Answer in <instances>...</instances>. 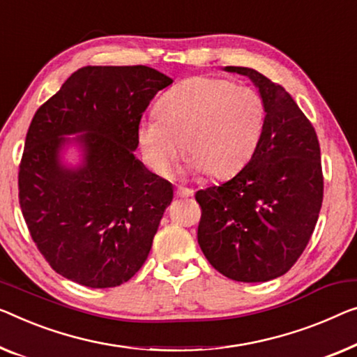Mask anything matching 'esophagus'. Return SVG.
<instances>
[{"label":"esophagus","mask_w":357,"mask_h":357,"mask_svg":"<svg viewBox=\"0 0 357 357\" xmlns=\"http://www.w3.org/2000/svg\"><path fill=\"white\" fill-rule=\"evenodd\" d=\"M194 194L192 189H188V188H176L174 189V195L179 197V199H185V197H190Z\"/></svg>","instance_id":"34e87169"}]
</instances>
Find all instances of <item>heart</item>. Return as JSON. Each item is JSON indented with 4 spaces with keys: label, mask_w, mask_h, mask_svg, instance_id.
Masks as SVG:
<instances>
[{
    "label": "heart",
    "mask_w": 357,
    "mask_h": 357,
    "mask_svg": "<svg viewBox=\"0 0 357 357\" xmlns=\"http://www.w3.org/2000/svg\"><path fill=\"white\" fill-rule=\"evenodd\" d=\"M266 126V104L257 89L227 78L192 77L165 93L157 115L137 128L146 163L167 174L183 153L194 172L222 179L245 167Z\"/></svg>",
    "instance_id": "heart-1"
}]
</instances>
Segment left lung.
<instances>
[{
  "label": "left lung",
  "mask_w": 357,
  "mask_h": 357,
  "mask_svg": "<svg viewBox=\"0 0 357 357\" xmlns=\"http://www.w3.org/2000/svg\"><path fill=\"white\" fill-rule=\"evenodd\" d=\"M257 84L266 126L257 152L225 184L197 190V238L218 273L266 282L294 266L314 232L324 176L314 126L280 84L253 68L226 67Z\"/></svg>",
  "instance_id": "8db88e82"
}]
</instances>
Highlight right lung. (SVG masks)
I'll return each mask as SVG.
<instances>
[{"label":"right lung","mask_w":357,"mask_h":357,"mask_svg":"<svg viewBox=\"0 0 357 357\" xmlns=\"http://www.w3.org/2000/svg\"><path fill=\"white\" fill-rule=\"evenodd\" d=\"M173 83L146 66H88L36 110L19 165V204L36 248L57 274L91 289L119 287L147 259L173 188L135 152L142 114ZM82 132L78 169L60 163Z\"/></svg>","instance_id":"add662e5"}]
</instances>
